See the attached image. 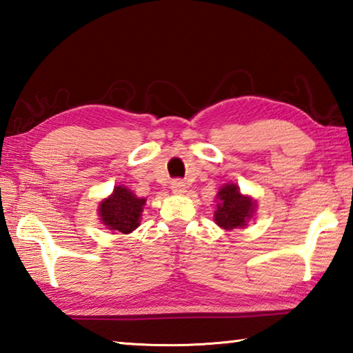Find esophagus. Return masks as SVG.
Listing matches in <instances>:
<instances>
[{"mask_svg":"<svg viewBox=\"0 0 353 353\" xmlns=\"http://www.w3.org/2000/svg\"><path fill=\"white\" fill-rule=\"evenodd\" d=\"M171 190H172V193H176V194H183L185 191H187V183L181 181V179H176V181L171 182Z\"/></svg>","mask_w":353,"mask_h":353,"instance_id":"1","label":"esophagus"}]
</instances>
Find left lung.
<instances>
[{
	"label": "left lung",
	"instance_id": "obj_1",
	"mask_svg": "<svg viewBox=\"0 0 353 353\" xmlns=\"http://www.w3.org/2000/svg\"><path fill=\"white\" fill-rule=\"evenodd\" d=\"M214 223L224 230H232L236 227H246L248 221L252 218L256 208V202L250 196L241 194L235 183H225L219 188Z\"/></svg>",
	"mask_w": 353,
	"mask_h": 353
}]
</instances>
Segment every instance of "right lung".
Instances as JSON below:
<instances>
[{
  "label": "right lung",
  "instance_id": "right-lung-1",
  "mask_svg": "<svg viewBox=\"0 0 353 353\" xmlns=\"http://www.w3.org/2000/svg\"><path fill=\"white\" fill-rule=\"evenodd\" d=\"M146 199L137 196L126 187L113 188V193L99 202V219L107 229L121 234H130L140 225L143 205Z\"/></svg>",
  "mask_w": 353,
  "mask_h": 353
}]
</instances>
